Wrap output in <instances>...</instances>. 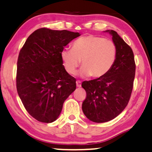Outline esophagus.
<instances>
[{
	"label": "esophagus",
	"mask_w": 152,
	"mask_h": 152,
	"mask_svg": "<svg viewBox=\"0 0 152 152\" xmlns=\"http://www.w3.org/2000/svg\"><path fill=\"white\" fill-rule=\"evenodd\" d=\"M76 86L78 87V88H80V87L81 86V82L80 81H76Z\"/></svg>",
	"instance_id": "esophagus-1"
}]
</instances>
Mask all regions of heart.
Instances as JSON below:
<instances>
[{
	"instance_id": "b5f03b06",
	"label": "heart",
	"mask_w": 152,
	"mask_h": 152,
	"mask_svg": "<svg viewBox=\"0 0 152 152\" xmlns=\"http://www.w3.org/2000/svg\"><path fill=\"white\" fill-rule=\"evenodd\" d=\"M117 56V48L113 41L94 35L78 38L71 49L62 50L61 58L69 74L76 73L81 61V76L99 78L105 76L114 66Z\"/></svg>"
}]
</instances>
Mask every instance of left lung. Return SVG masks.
Here are the masks:
<instances>
[{"mask_svg":"<svg viewBox=\"0 0 152 152\" xmlns=\"http://www.w3.org/2000/svg\"><path fill=\"white\" fill-rule=\"evenodd\" d=\"M117 48L114 66L102 78L85 81L86 92L82 104L83 114L90 121L104 123L114 119L126 108L133 89L136 65L133 50L116 31H106Z\"/></svg>","mask_w":152,"mask_h":152,"instance_id":"obj_1","label":"left lung"}]
</instances>
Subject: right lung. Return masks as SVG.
Listing matches in <instances>:
<instances>
[{
	"instance_id": "obj_1",
	"label": "right lung",
	"mask_w": 152,
	"mask_h": 152,
	"mask_svg": "<svg viewBox=\"0 0 152 152\" xmlns=\"http://www.w3.org/2000/svg\"><path fill=\"white\" fill-rule=\"evenodd\" d=\"M79 33L42 28L31 34L20 50L16 88L28 114L38 121L58 118L64 102L76 88V78L66 72L61 53Z\"/></svg>"
}]
</instances>
